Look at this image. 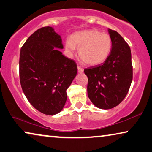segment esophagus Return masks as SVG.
<instances>
[{"mask_svg":"<svg viewBox=\"0 0 152 152\" xmlns=\"http://www.w3.org/2000/svg\"><path fill=\"white\" fill-rule=\"evenodd\" d=\"M83 72H84V69L82 68L81 67L78 66V73H83Z\"/></svg>","mask_w":152,"mask_h":152,"instance_id":"1","label":"esophagus"}]
</instances>
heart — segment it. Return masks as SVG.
I'll list each match as a JSON object with an SVG mask.
<instances>
[{"label":"heart","instance_id":"heart-1","mask_svg":"<svg viewBox=\"0 0 152 152\" xmlns=\"http://www.w3.org/2000/svg\"><path fill=\"white\" fill-rule=\"evenodd\" d=\"M78 48L80 59L88 66L102 64L109 56L112 47V41L107 34L97 30L79 31L67 38L65 42V50L69 57H72Z\"/></svg>","mask_w":152,"mask_h":152}]
</instances>
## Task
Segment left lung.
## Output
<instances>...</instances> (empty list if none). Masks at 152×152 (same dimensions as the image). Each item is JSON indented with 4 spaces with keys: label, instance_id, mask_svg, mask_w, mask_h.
Returning a JSON list of instances; mask_svg holds the SVG:
<instances>
[{
    "label": "left lung",
    "instance_id": "obj_1",
    "mask_svg": "<svg viewBox=\"0 0 152 152\" xmlns=\"http://www.w3.org/2000/svg\"><path fill=\"white\" fill-rule=\"evenodd\" d=\"M112 41L110 54L103 64L85 69L88 97L94 105L109 110L122 102L132 80L131 51L124 38L108 29Z\"/></svg>",
    "mask_w": 152,
    "mask_h": 152
}]
</instances>
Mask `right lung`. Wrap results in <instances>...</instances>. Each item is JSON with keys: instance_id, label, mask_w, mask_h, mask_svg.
<instances>
[{"instance_id": "right-lung-1", "label": "right lung", "mask_w": 152, "mask_h": 152, "mask_svg": "<svg viewBox=\"0 0 152 152\" xmlns=\"http://www.w3.org/2000/svg\"><path fill=\"white\" fill-rule=\"evenodd\" d=\"M62 39L47 26L34 32L21 47L20 78L23 92L31 105L42 114L55 115L63 110L67 89L75 78V61L67 58Z\"/></svg>"}]
</instances>
